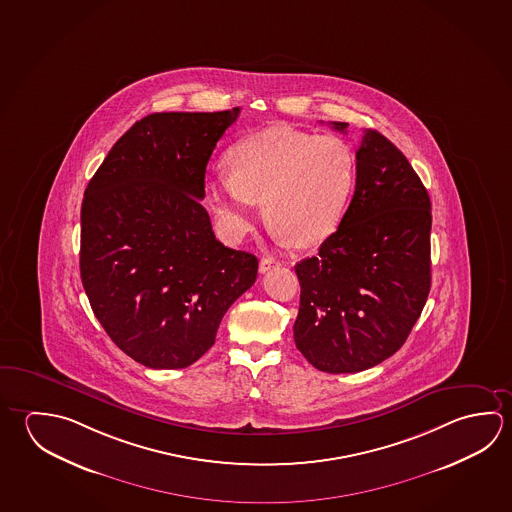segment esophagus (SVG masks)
Segmentation results:
<instances>
[{
  "label": "esophagus",
  "instance_id": "34e87169",
  "mask_svg": "<svg viewBox=\"0 0 512 512\" xmlns=\"http://www.w3.org/2000/svg\"><path fill=\"white\" fill-rule=\"evenodd\" d=\"M275 266H278V262L273 257H262L259 262V271L260 273H266V271L275 268Z\"/></svg>",
  "mask_w": 512,
  "mask_h": 512
}]
</instances>
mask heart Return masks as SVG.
<instances>
[{"instance_id":"obj_1","label":"heart","mask_w":512,"mask_h":512,"mask_svg":"<svg viewBox=\"0 0 512 512\" xmlns=\"http://www.w3.org/2000/svg\"><path fill=\"white\" fill-rule=\"evenodd\" d=\"M228 165L207 183L210 201L228 230L248 232L259 201H266L269 221L298 246L322 243L338 228L356 174L347 142L291 126L246 136L230 149Z\"/></svg>"}]
</instances>
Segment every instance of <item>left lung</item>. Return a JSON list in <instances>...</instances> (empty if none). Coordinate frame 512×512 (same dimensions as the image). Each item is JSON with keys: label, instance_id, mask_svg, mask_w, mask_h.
Masks as SVG:
<instances>
[{"label": "left lung", "instance_id": "left-lung-1", "mask_svg": "<svg viewBox=\"0 0 512 512\" xmlns=\"http://www.w3.org/2000/svg\"><path fill=\"white\" fill-rule=\"evenodd\" d=\"M430 232L421 178L388 138L365 131L356 190L338 230L295 266L296 349L314 368L361 372L403 347L430 293Z\"/></svg>", "mask_w": 512, "mask_h": 512}]
</instances>
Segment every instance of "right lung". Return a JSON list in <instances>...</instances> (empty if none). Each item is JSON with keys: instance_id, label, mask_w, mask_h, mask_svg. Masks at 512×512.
I'll return each instance as SVG.
<instances>
[{"instance_id": "obj_1", "label": "right lung", "mask_w": 512, "mask_h": 512, "mask_svg": "<svg viewBox=\"0 0 512 512\" xmlns=\"http://www.w3.org/2000/svg\"><path fill=\"white\" fill-rule=\"evenodd\" d=\"M239 111L147 115L84 192L82 286L109 338L145 367L198 361L257 278V257L219 243L199 201L208 160Z\"/></svg>"}]
</instances>
